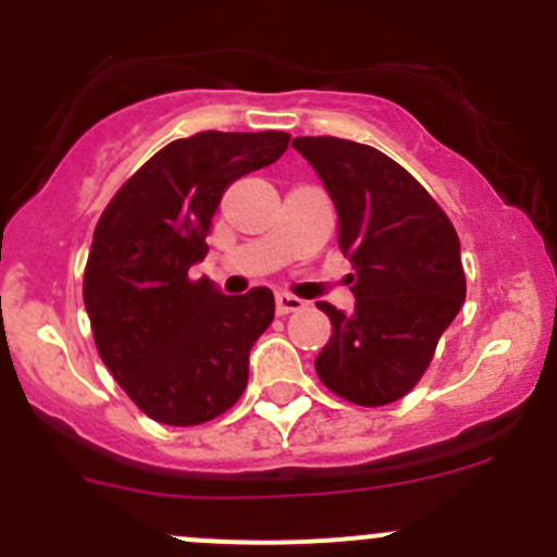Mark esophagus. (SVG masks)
Here are the masks:
<instances>
[{"mask_svg": "<svg viewBox=\"0 0 557 557\" xmlns=\"http://www.w3.org/2000/svg\"><path fill=\"white\" fill-rule=\"evenodd\" d=\"M274 305H277L280 314H288V312L301 310V307H305V301L296 299V296H290V294H277V301H274Z\"/></svg>", "mask_w": 557, "mask_h": 557, "instance_id": "1", "label": "esophagus"}]
</instances>
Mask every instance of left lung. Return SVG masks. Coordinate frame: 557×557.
<instances>
[{
	"instance_id": "8db88e82",
	"label": "left lung",
	"mask_w": 557,
	"mask_h": 557,
	"mask_svg": "<svg viewBox=\"0 0 557 557\" xmlns=\"http://www.w3.org/2000/svg\"><path fill=\"white\" fill-rule=\"evenodd\" d=\"M290 145L329 190L352 263L356 310L318 305L331 320V339L314 358L318 377L361 407L398 401L423 377L466 299L458 234L429 190L372 145L339 137Z\"/></svg>"
}]
</instances>
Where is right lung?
I'll list each match as a JSON object with an SVG mask.
<instances>
[{
  "mask_svg": "<svg viewBox=\"0 0 557 557\" xmlns=\"http://www.w3.org/2000/svg\"><path fill=\"white\" fill-rule=\"evenodd\" d=\"M285 132H201L174 139L112 196L94 232L83 301L117 385L148 418L199 425L247 385L258 336L274 318L269 288L221 294L188 280L234 180L274 164Z\"/></svg>",
  "mask_w": 557,
  "mask_h": 557,
  "instance_id": "right-lung-1",
  "label": "right lung"
}]
</instances>
